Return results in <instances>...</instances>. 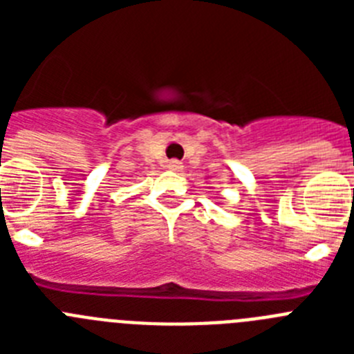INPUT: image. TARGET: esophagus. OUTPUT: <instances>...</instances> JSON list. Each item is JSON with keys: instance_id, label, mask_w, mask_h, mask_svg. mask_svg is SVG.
<instances>
[{"instance_id": "34e87169", "label": "esophagus", "mask_w": 354, "mask_h": 354, "mask_svg": "<svg viewBox=\"0 0 354 354\" xmlns=\"http://www.w3.org/2000/svg\"><path fill=\"white\" fill-rule=\"evenodd\" d=\"M168 168L174 171H180L183 170V162L177 161V159H171V161H168Z\"/></svg>"}]
</instances>
